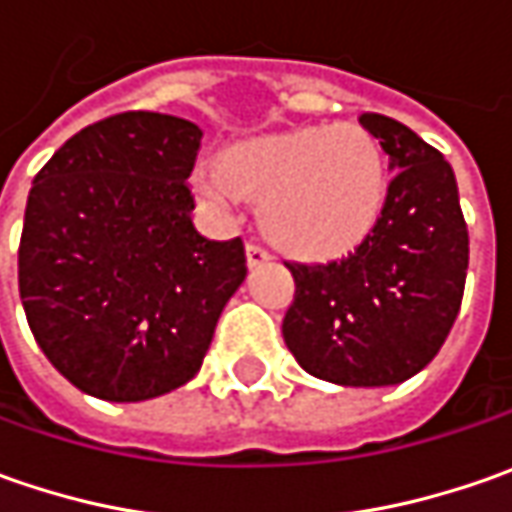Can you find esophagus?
<instances>
[{
    "label": "esophagus",
    "instance_id": "1",
    "mask_svg": "<svg viewBox=\"0 0 512 512\" xmlns=\"http://www.w3.org/2000/svg\"><path fill=\"white\" fill-rule=\"evenodd\" d=\"M245 259H247V267H250V270H253V267H262V265H267V262H270L267 250H262L259 245H247Z\"/></svg>",
    "mask_w": 512,
    "mask_h": 512
}]
</instances>
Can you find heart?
I'll return each instance as SVG.
<instances>
[{
  "mask_svg": "<svg viewBox=\"0 0 512 512\" xmlns=\"http://www.w3.org/2000/svg\"><path fill=\"white\" fill-rule=\"evenodd\" d=\"M202 190L262 205V233L290 259L333 262L382 222L387 168L359 125H299L219 150Z\"/></svg>",
  "mask_w": 512,
  "mask_h": 512,
  "instance_id": "b5f03b06",
  "label": "heart"
}]
</instances>
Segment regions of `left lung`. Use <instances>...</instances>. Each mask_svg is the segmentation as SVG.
Segmentation results:
<instances>
[{
    "label": "left lung",
    "instance_id": "8db88e82",
    "mask_svg": "<svg viewBox=\"0 0 512 512\" xmlns=\"http://www.w3.org/2000/svg\"><path fill=\"white\" fill-rule=\"evenodd\" d=\"M396 173L373 236L327 265H287L296 282L282 336L310 376L387 387L416 376L447 339L467 279V225L453 168L413 130L362 113Z\"/></svg>",
    "mask_w": 512,
    "mask_h": 512
}]
</instances>
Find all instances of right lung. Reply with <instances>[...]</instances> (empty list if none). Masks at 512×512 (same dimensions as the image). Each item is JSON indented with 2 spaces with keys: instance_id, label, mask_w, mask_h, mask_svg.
I'll list each match as a JSON object with an SVG mask.
<instances>
[{
  "instance_id": "1",
  "label": "right lung",
  "mask_w": 512,
  "mask_h": 512,
  "mask_svg": "<svg viewBox=\"0 0 512 512\" xmlns=\"http://www.w3.org/2000/svg\"><path fill=\"white\" fill-rule=\"evenodd\" d=\"M199 125L130 110L70 136L36 173L19 242L22 307L50 364L105 402L187 384L245 282L242 239L190 219Z\"/></svg>"
}]
</instances>
